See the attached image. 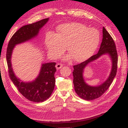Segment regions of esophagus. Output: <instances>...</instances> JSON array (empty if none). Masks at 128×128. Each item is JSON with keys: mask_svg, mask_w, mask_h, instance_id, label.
Segmentation results:
<instances>
[{"mask_svg": "<svg viewBox=\"0 0 128 128\" xmlns=\"http://www.w3.org/2000/svg\"><path fill=\"white\" fill-rule=\"evenodd\" d=\"M63 67V64H57V65H56V68L57 70H59V69H60V68Z\"/></svg>", "mask_w": 128, "mask_h": 128, "instance_id": "1", "label": "esophagus"}]
</instances>
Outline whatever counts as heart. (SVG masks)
I'll list each match as a JSON object with an SVG mask.
<instances>
[{
    "label": "heart",
    "instance_id": "b5f03b06",
    "mask_svg": "<svg viewBox=\"0 0 128 128\" xmlns=\"http://www.w3.org/2000/svg\"><path fill=\"white\" fill-rule=\"evenodd\" d=\"M57 34L48 32L45 45L50 57L56 60L63 54L65 48L69 54L64 60L72 58L81 63L91 57L95 52L100 41V34L95 28H89L80 22H71L59 26Z\"/></svg>",
    "mask_w": 128,
    "mask_h": 128
}]
</instances>
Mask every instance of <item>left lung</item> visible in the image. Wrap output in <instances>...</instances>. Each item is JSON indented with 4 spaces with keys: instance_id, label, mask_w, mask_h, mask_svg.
Instances as JSON below:
<instances>
[{
    "instance_id": "obj_1",
    "label": "left lung",
    "mask_w": 128,
    "mask_h": 128,
    "mask_svg": "<svg viewBox=\"0 0 128 128\" xmlns=\"http://www.w3.org/2000/svg\"><path fill=\"white\" fill-rule=\"evenodd\" d=\"M108 55L112 62V68L107 79L103 83L96 86H90L85 82L84 72L89 64L96 60L101 56ZM118 56L116 45L112 38L106 29L103 28V38L98 53L86 61L74 66L73 83L77 94L83 100H91L99 98L106 92L116 76L117 68Z\"/></svg>"
}]
</instances>
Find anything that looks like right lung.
<instances>
[{"label":"right lung","instance_id":"1","mask_svg":"<svg viewBox=\"0 0 128 128\" xmlns=\"http://www.w3.org/2000/svg\"><path fill=\"white\" fill-rule=\"evenodd\" d=\"M49 18L34 23L24 25L13 35L8 42L6 52V60L8 73L12 82L19 92L29 100L42 102L50 97L55 86V63H42L38 76L32 81H22L15 74L11 59L16 45L31 40L37 37L42 28L47 23Z\"/></svg>","mask_w":128,"mask_h":128}]
</instances>
